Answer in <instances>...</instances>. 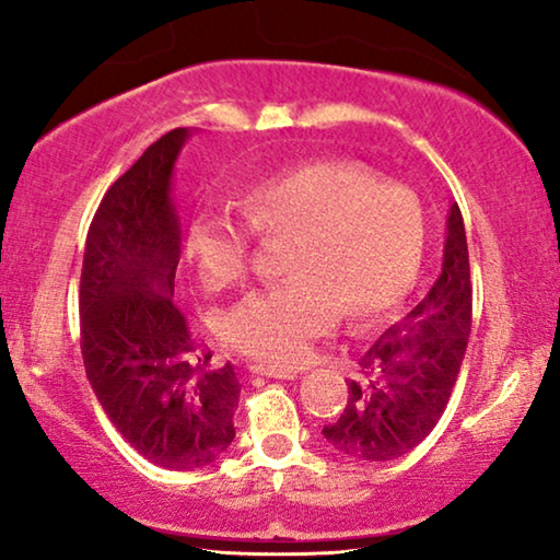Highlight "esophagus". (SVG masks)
Here are the masks:
<instances>
[{
    "instance_id": "esophagus-1",
    "label": "esophagus",
    "mask_w": 560,
    "mask_h": 560,
    "mask_svg": "<svg viewBox=\"0 0 560 560\" xmlns=\"http://www.w3.org/2000/svg\"><path fill=\"white\" fill-rule=\"evenodd\" d=\"M255 374H265V377H275V380H295L298 370H278V366H252Z\"/></svg>"
}]
</instances>
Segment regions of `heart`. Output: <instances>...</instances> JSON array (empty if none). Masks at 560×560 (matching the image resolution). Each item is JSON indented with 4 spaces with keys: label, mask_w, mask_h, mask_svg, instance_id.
Listing matches in <instances>:
<instances>
[{
    "label": "heart",
    "mask_w": 560,
    "mask_h": 560,
    "mask_svg": "<svg viewBox=\"0 0 560 560\" xmlns=\"http://www.w3.org/2000/svg\"><path fill=\"white\" fill-rule=\"evenodd\" d=\"M246 219L201 213L190 252L206 288L224 290L249 272L252 242L293 240V282L249 295L229 313L224 339L262 364H298L343 313L370 324L416 285L425 255V213L410 190L385 186L351 160H313L255 183Z\"/></svg>",
    "instance_id": "1"
}]
</instances>
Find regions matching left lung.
I'll use <instances>...</instances> for the list:
<instances>
[{
	"mask_svg": "<svg viewBox=\"0 0 560 560\" xmlns=\"http://www.w3.org/2000/svg\"><path fill=\"white\" fill-rule=\"evenodd\" d=\"M439 280L400 324L359 359V380L324 439L354 462H389L433 431L462 370L471 334V272L464 219L448 211Z\"/></svg>",
	"mask_w": 560,
	"mask_h": 560,
	"instance_id": "1",
	"label": "left lung"
}]
</instances>
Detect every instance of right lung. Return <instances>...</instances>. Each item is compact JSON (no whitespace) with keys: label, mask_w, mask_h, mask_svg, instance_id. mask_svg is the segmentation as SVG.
Returning <instances> with one entry per match:
<instances>
[{"label":"right lung","mask_w":560,"mask_h":560,"mask_svg":"<svg viewBox=\"0 0 560 560\" xmlns=\"http://www.w3.org/2000/svg\"><path fill=\"white\" fill-rule=\"evenodd\" d=\"M178 127L112 183L91 221L81 270V354L112 425L163 469L219 462L234 441L240 380L209 366L180 308V224L171 201Z\"/></svg>","instance_id":"right-lung-1"}]
</instances>
